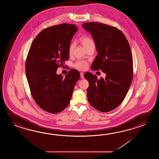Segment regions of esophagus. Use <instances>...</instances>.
<instances>
[{"label":"esophagus","instance_id":"1","mask_svg":"<svg viewBox=\"0 0 159 159\" xmlns=\"http://www.w3.org/2000/svg\"><path fill=\"white\" fill-rule=\"evenodd\" d=\"M84 74L82 72H81V73H80V76H81V78H82V79H84Z\"/></svg>","mask_w":159,"mask_h":159}]
</instances>
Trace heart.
Masks as SVG:
<instances>
[{
	"instance_id": "obj_1",
	"label": "heart",
	"mask_w": 159,
	"mask_h": 159,
	"mask_svg": "<svg viewBox=\"0 0 159 159\" xmlns=\"http://www.w3.org/2000/svg\"><path fill=\"white\" fill-rule=\"evenodd\" d=\"M81 41L82 44L84 45V47L88 48L89 47H90L91 45L94 44V43L93 40L91 39V38H90L86 36H84L81 37ZM75 48V44L74 43H71L69 45V54H71ZM75 68L79 70H85L88 68V62L86 61H84V60H78L77 61L75 65H74Z\"/></svg>"
}]
</instances>
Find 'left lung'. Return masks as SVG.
I'll use <instances>...</instances> for the list:
<instances>
[{
  "label": "left lung",
  "instance_id": "1",
  "mask_svg": "<svg viewBox=\"0 0 159 159\" xmlns=\"http://www.w3.org/2000/svg\"><path fill=\"white\" fill-rule=\"evenodd\" d=\"M82 27L91 34L98 52L91 69H101L106 75L98 80L91 73H84L89 83L88 101L99 111H110L121 104L132 83L131 48L125 34L116 27L98 22L84 23Z\"/></svg>",
  "mask_w": 159,
  "mask_h": 159
}]
</instances>
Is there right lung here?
<instances>
[{
    "label": "right lung",
    "mask_w": 159,
    "mask_h": 159,
    "mask_svg": "<svg viewBox=\"0 0 159 159\" xmlns=\"http://www.w3.org/2000/svg\"><path fill=\"white\" fill-rule=\"evenodd\" d=\"M77 30L74 24L47 28L35 37L28 52L25 73L30 93L36 104L48 112L57 114L67 107L80 77L73 69L65 77L56 74L57 68L69 59V47Z\"/></svg>",
    "instance_id": "right-lung-1"
}]
</instances>
